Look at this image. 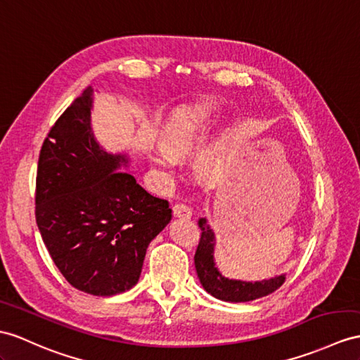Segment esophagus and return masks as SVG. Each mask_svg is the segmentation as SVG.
<instances>
[{"instance_id": "esophagus-1", "label": "esophagus", "mask_w": 360, "mask_h": 360, "mask_svg": "<svg viewBox=\"0 0 360 360\" xmlns=\"http://www.w3.org/2000/svg\"><path fill=\"white\" fill-rule=\"evenodd\" d=\"M172 214H174L175 218H191L192 217V210H191L189 206L179 203V205H174Z\"/></svg>"}]
</instances>
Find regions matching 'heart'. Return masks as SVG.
I'll return each instance as SVG.
<instances>
[{
	"label": "heart",
	"instance_id": "heart-1",
	"mask_svg": "<svg viewBox=\"0 0 360 360\" xmlns=\"http://www.w3.org/2000/svg\"><path fill=\"white\" fill-rule=\"evenodd\" d=\"M214 124L212 114L200 107L175 111L160 131L162 148H155L148 153V162L151 168L163 177H169L175 171L177 165L175 160L198 151L194 160L197 175L201 179L217 177L223 166L226 136H217L203 147L200 146L206 142Z\"/></svg>",
	"mask_w": 360,
	"mask_h": 360
}]
</instances>
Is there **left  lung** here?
<instances>
[{"label":"left lung","mask_w":360,"mask_h":360,"mask_svg":"<svg viewBox=\"0 0 360 360\" xmlns=\"http://www.w3.org/2000/svg\"><path fill=\"white\" fill-rule=\"evenodd\" d=\"M198 227L201 229V238L194 257L195 270L201 285L217 300L226 302L255 301L274 293L285 281V274L261 281H243L223 276L214 258L215 232L205 217L198 218Z\"/></svg>","instance_id":"8db88e82"}]
</instances>
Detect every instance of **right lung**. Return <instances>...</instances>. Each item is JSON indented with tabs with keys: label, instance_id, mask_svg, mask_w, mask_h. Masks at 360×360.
Instances as JSON below:
<instances>
[{
	"label": "right lung",
	"instance_id": "1",
	"mask_svg": "<svg viewBox=\"0 0 360 360\" xmlns=\"http://www.w3.org/2000/svg\"><path fill=\"white\" fill-rule=\"evenodd\" d=\"M89 86L64 111L42 145L37 175V224L60 274L94 296L129 290L150 243L171 221L166 200L139 185L125 153L112 154L91 127Z\"/></svg>",
	"mask_w": 360,
	"mask_h": 360
}]
</instances>
